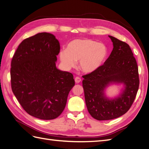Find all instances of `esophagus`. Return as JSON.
I'll return each mask as SVG.
<instances>
[{
  "label": "esophagus",
  "mask_w": 149,
  "mask_h": 149,
  "mask_svg": "<svg viewBox=\"0 0 149 149\" xmlns=\"http://www.w3.org/2000/svg\"><path fill=\"white\" fill-rule=\"evenodd\" d=\"M81 79L79 77H76L75 78V83L79 84V82H81Z\"/></svg>",
  "instance_id": "34e87169"
}]
</instances>
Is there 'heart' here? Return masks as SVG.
<instances>
[{"label":"heart","mask_w":149,"mask_h":149,"mask_svg":"<svg viewBox=\"0 0 149 149\" xmlns=\"http://www.w3.org/2000/svg\"><path fill=\"white\" fill-rule=\"evenodd\" d=\"M108 48L103 43L91 39H75L68 43L66 49H62L59 58L62 65L67 68L74 67L79 60V68L85 73L98 70L107 57Z\"/></svg>","instance_id":"1"}]
</instances>
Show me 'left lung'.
I'll use <instances>...</instances> for the list:
<instances>
[{"label":"left lung","mask_w":149,"mask_h":149,"mask_svg":"<svg viewBox=\"0 0 149 149\" xmlns=\"http://www.w3.org/2000/svg\"><path fill=\"white\" fill-rule=\"evenodd\" d=\"M113 49L108 58L98 70L83 75L82 86L87 108L97 120H108L127 113L134 101L139 87L136 61L130 46L109 36ZM113 83L123 84L124 88L119 96L108 98L106 87Z\"/></svg>","instance_id":"1"}]
</instances>
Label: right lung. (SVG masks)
<instances>
[{"label":"right lung","instance_id":"add662e5","mask_svg":"<svg viewBox=\"0 0 149 149\" xmlns=\"http://www.w3.org/2000/svg\"><path fill=\"white\" fill-rule=\"evenodd\" d=\"M60 43L51 33L24 40L11 61L13 92L25 111L41 120H53L65 107L75 85L72 74L56 67Z\"/></svg>","mask_w":149,"mask_h":149}]
</instances>
